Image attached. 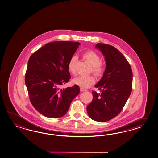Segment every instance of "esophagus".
I'll list each match as a JSON object with an SVG mask.
<instances>
[{
  "label": "esophagus",
  "instance_id": "34e87169",
  "mask_svg": "<svg viewBox=\"0 0 158 158\" xmlns=\"http://www.w3.org/2000/svg\"><path fill=\"white\" fill-rule=\"evenodd\" d=\"M87 90L86 89L83 88H80V91H81V92H85V91H86Z\"/></svg>",
  "mask_w": 158,
  "mask_h": 158
}]
</instances>
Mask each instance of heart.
<instances>
[{"instance_id":"heart-1","label":"heart","mask_w":158,"mask_h":158,"mask_svg":"<svg viewBox=\"0 0 158 158\" xmlns=\"http://www.w3.org/2000/svg\"><path fill=\"white\" fill-rule=\"evenodd\" d=\"M83 59L87 61L92 66L91 72L97 76H101L104 73V65L101 61V58L98 54L93 51H87L82 54ZM77 57L72 56L70 57L68 64V69L72 75L76 74ZM95 78L93 76H78L72 80L74 84L77 85L81 88H89L95 83Z\"/></svg>"}]
</instances>
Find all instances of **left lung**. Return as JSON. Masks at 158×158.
I'll return each instance as SVG.
<instances>
[{
    "label": "left lung",
    "instance_id": "left-lung-1",
    "mask_svg": "<svg viewBox=\"0 0 158 158\" xmlns=\"http://www.w3.org/2000/svg\"><path fill=\"white\" fill-rule=\"evenodd\" d=\"M106 66L101 80L93 91V100L87 106L89 116L95 121L106 122L121 113L132 91V72L125 56L109 44L98 43Z\"/></svg>",
    "mask_w": 158,
    "mask_h": 158
}]
</instances>
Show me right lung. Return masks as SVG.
Masks as SVG:
<instances>
[{"mask_svg": "<svg viewBox=\"0 0 158 158\" xmlns=\"http://www.w3.org/2000/svg\"><path fill=\"white\" fill-rule=\"evenodd\" d=\"M80 45L74 41L48 43L29 59L25 83L30 101L45 117L57 118L64 116L73 99L80 93L77 85L60 89L70 78L68 64Z\"/></svg>", "mask_w": 158, "mask_h": 158, "instance_id": "obj_1", "label": "right lung"}]
</instances>
